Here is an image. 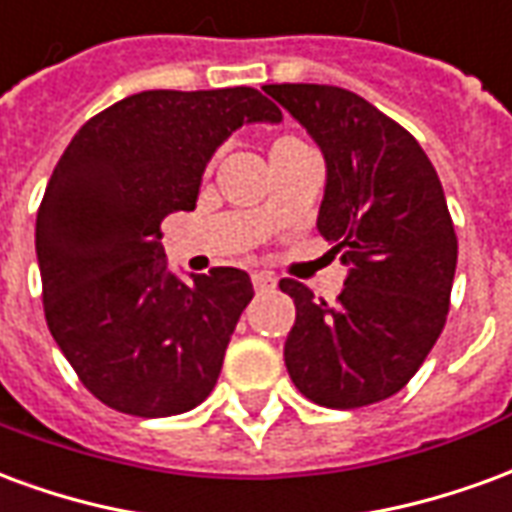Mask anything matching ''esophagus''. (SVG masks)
<instances>
[{
    "mask_svg": "<svg viewBox=\"0 0 512 512\" xmlns=\"http://www.w3.org/2000/svg\"><path fill=\"white\" fill-rule=\"evenodd\" d=\"M252 285H255V290L263 293V290L274 288V285H277V279L271 277L268 271H255V274H252Z\"/></svg>",
    "mask_w": 512,
    "mask_h": 512,
    "instance_id": "1",
    "label": "esophagus"
}]
</instances>
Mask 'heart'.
Wrapping results in <instances>:
<instances>
[{
  "mask_svg": "<svg viewBox=\"0 0 512 512\" xmlns=\"http://www.w3.org/2000/svg\"><path fill=\"white\" fill-rule=\"evenodd\" d=\"M288 145H299V139H293V136H282V139H277V142H274V147H271V150H279V147H288Z\"/></svg>",
  "mask_w": 512,
  "mask_h": 512,
  "instance_id": "heart-1",
  "label": "heart"
}]
</instances>
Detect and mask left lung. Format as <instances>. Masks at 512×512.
Returning <instances> with one entry per match:
<instances>
[{
	"mask_svg": "<svg viewBox=\"0 0 512 512\" xmlns=\"http://www.w3.org/2000/svg\"><path fill=\"white\" fill-rule=\"evenodd\" d=\"M326 158L318 230L348 271L334 304L296 279L293 384L326 408L386 400L414 378L450 310L458 238L439 175L406 128L332 84H266Z\"/></svg>",
	"mask_w": 512,
	"mask_h": 512,
	"instance_id": "obj_1",
	"label": "left lung"
}]
</instances>
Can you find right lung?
<instances>
[{"instance_id":"1","label":"right lung","mask_w":512,"mask_h":512,"mask_svg":"<svg viewBox=\"0 0 512 512\" xmlns=\"http://www.w3.org/2000/svg\"><path fill=\"white\" fill-rule=\"evenodd\" d=\"M279 117L255 87L145 90L90 117L65 147L35 227L43 312L104 406L172 417L211 395L255 290L227 266L180 282L161 222L194 211L205 164L235 128Z\"/></svg>"}]
</instances>
